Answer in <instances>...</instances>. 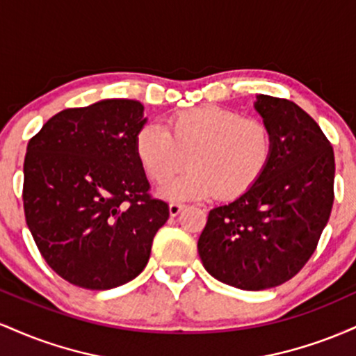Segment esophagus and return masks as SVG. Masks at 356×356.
<instances>
[{"label": "esophagus", "mask_w": 356, "mask_h": 356, "mask_svg": "<svg viewBox=\"0 0 356 356\" xmlns=\"http://www.w3.org/2000/svg\"><path fill=\"white\" fill-rule=\"evenodd\" d=\"M182 209H184V204H181V202H170L169 204V212H170V216H172V218L181 214Z\"/></svg>", "instance_id": "esophagus-1"}]
</instances>
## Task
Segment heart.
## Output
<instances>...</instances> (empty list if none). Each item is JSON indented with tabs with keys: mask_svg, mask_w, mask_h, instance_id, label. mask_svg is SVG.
<instances>
[{
	"mask_svg": "<svg viewBox=\"0 0 356 356\" xmlns=\"http://www.w3.org/2000/svg\"><path fill=\"white\" fill-rule=\"evenodd\" d=\"M273 147L266 122L218 105L184 110L167 120L165 130L145 125L136 137L137 159L154 182L169 181L187 157L189 169L161 191L177 201L243 194L264 174Z\"/></svg>",
	"mask_w": 356,
	"mask_h": 356,
	"instance_id": "1",
	"label": "heart"
}]
</instances>
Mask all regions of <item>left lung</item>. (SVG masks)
Returning a JSON list of instances; mask_svg holds the SVG:
<instances>
[{
  "instance_id": "obj_1",
  "label": "left lung",
  "mask_w": 356,
  "mask_h": 356,
  "mask_svg": "<svg viewBox=\"0 0 356 356\" xmlns=\"http://www.w3.org/2000/svg\"><path fill=\"white\" fill-rule=\"evenodd\" d=\"M254 108L273 130L271 161L243 195L211 209L197 243L206 271L246 291L300 273L334 199V154L320 125L286 99L257 95Z\"/></svg>"
}]
</instances>
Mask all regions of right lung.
I'll return each instance as SVG.
<instances>
[{
  "label": "right lung",
  "mask_w": 356,
  "mask_h": 356,
  "mask_svg": "<svg viewBox=\"0 0 356 356\" xmlns=\"http://www.w3.org/2000/svg\"><path fill=\"white\" fill-rule=\"evenodd\" d=\"M137 100L107 99L53 115L28 142L24 218L56 275L85 289H112L144 271L169 206L149 194L136 137Z\"/></svg>",
  "instance_id": "right-lung-1"
}]
</instances>
